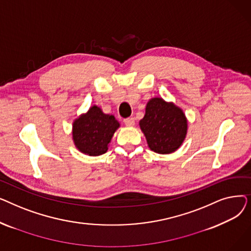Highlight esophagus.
Here are the masks:
<instances>
[{
	"label": "esophagus",
	"instance_id": "1",
	"mask_svg": "<svg viewBox=\"0 0 251 251\" xmlns=\"http://www.w3.org/2000/svg\"><path fill=\"white\" fill-rule=\"evenodd\" d=\"M124 124H125L127 127H132V126H134V124H135L134 118H127V119H125V120H124Z\"/></svg>",
	"mask_w": 251,
	"mask_h": 251
}]
</instances>
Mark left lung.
Returning a JSON list of instances; mask_svg holds the SVG:
<instances>
[{"label":"left lung","mask_w":251,"mask_h":251,"mask_svg":"<svg viewBox=\"0 0 251 251\" xmlns=\"http://www.w3.org/2000/svg\"><path fill=\"white\" fill-rule=\"evenodd\" d=\"M139 126L149 148L161 154L176 151L187 134V118L181 108L162 98H152L147 103L146 115Z\"/></svg>","instance_id":"8db88e82"}]
</instances>
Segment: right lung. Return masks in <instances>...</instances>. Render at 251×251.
Masks as SVG:
<instances>
[{
    "mask_svg": "<svg viewBox=\"0 0 251 251\" xmlns=\"http://www.w3.org/2000/svg\"><path fill=\"white\" fill-rule=\"evenodd\" d=\"M119 127L120 123L113 115L104 114L98 105H92L73 121L72 139L79 151L98 156L107 152L109 143Z\"/></svg>",
    "mask_w": 251,
    "mask_h": 251,
    "instance_id": "right-lung-1",
    "label": "right lung"
}]
</instances>
